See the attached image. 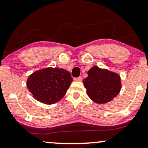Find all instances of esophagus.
I'll use <instances>...</instances> for the list:
<instances>
[{
	"mask_svg": "<svg viewBox=\"0 0 148 148\" xmlns=\"http://www.w3.org/2000/svg\"><path fill=\"white\" fill-rule=\"evenodd\" d=\"M74 80H75V81H76V82H81L82 80V77L79 76V77H78L75 78Z\"/></svg>",
	"mask_w": 148,
	"mask_h": 148,
	"instance_id": "esophagus-1",
	"label": "esophagus"
}]
</instances>
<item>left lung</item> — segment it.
Returning <instances> with one entry per match:
<instances>
[{
  "label": "left lung",
  "mask_w": 148,
  "mask_h": 148,
  "mask_svg": "<svg viewBox=\"0 0 148 148\" xmlns=\"http://www.w3.org/2000/svg\"><path fill=\"white\" fill-rule=\"evenodd\" d=\"M88 97L98 104H105L118 95L121 90L120 77L116 73L95 66L83 80Z\"/></svg>",
  "instance_id": "1"
}]
</instances>
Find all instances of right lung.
Returning a JSON list of instances; mask_svg holds the SVG:
<instances>
[{
    "label": "right lung",
    "instance_id": "right-lung-1",
    "mask_svg": "<svg viewBox=\"0 0 148 148\" xmlns=\"http://www.w3.org/2000/svg\"><path fill=\"white\" fill-rule=\"evenodd\" d=\"M73 81L71 73L63 69H43L32 73L26 85L36 101L47 105L54 104L62 99Z\"/></svg>",
    "mask_w": 148,
    "mask_h": 148
}]
</instances>
